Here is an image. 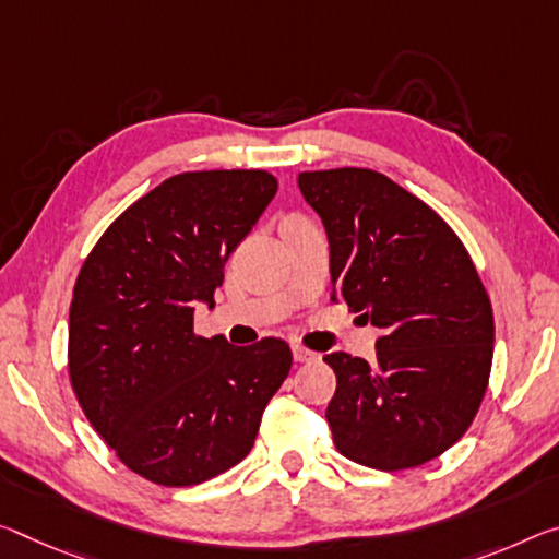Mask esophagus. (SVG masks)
<instances>
[{
	"label": "esophagus",
	"mask_w": 559,
	"mask_h": 559,
	"mask_svg": "<svg viewBox=\"0 0 559 559\" xmlns=\"http://www.w3.org/2000/svg\"><path fill=\"white\" fill-rule=\"evenodd\" d=\"M290 350H294V360H296V362H308V360H316V358H318V353L304 348V345H300V343L290 345Z\"/></svg>",
	"instance_id": "1"
}]
</instances>
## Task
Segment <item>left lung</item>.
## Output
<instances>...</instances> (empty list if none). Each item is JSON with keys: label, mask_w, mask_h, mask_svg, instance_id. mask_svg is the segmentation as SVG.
<instances>
[{"label": "left lung", "mask_w": 559, "mask_h": 559, "mask_svg": "<svg viewBox=\"0 0 559 559\" xmlns=\"http://www.w3.org/2000/svg\"><path fill=\"white\" fill-rule=\"evenodd\" d=\"M323 221L333 304L380 328L376 360L335 350L325 411L353 463L405 471L471 428L492 366L495 323L465 246L428 203L370 168L298 174Z\"/></svg>", "instance_id": "8db88e82"}]
</instances>
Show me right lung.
<instances>
[{"label": "right lung", "instance_id": "1", "mask_svg": "<svg viewBox=\"0 0 559 559\" xmlns=\"http://www.w3.org/2000/svg\"><path fill=\"white\" fill-rule=\"evenodd\" d=\"M269 171L176 174L106 228L69 308V378L94 430L129 471L166 487L226 473L251 453L286 380L288 343L193 333L224 263L276 197Z\"/></svg>", "mask_w": 559, "mask_h": 559}]
</instances>
